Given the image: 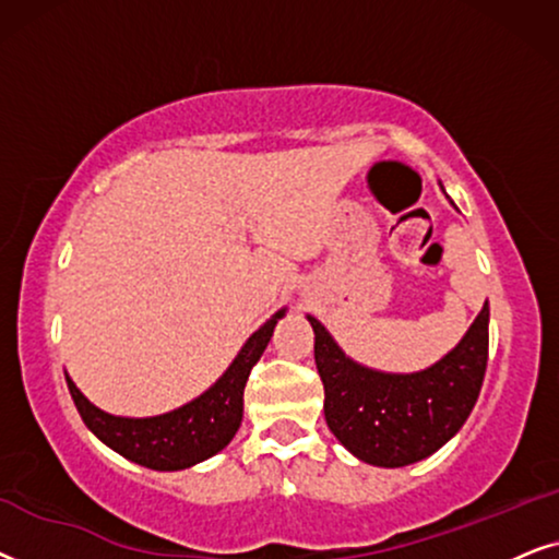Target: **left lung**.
Returning a JSON list of instances; mask_svg holds the SVG:
<instances>
[{
  "label": "left lung",
  "instance_id": "left-lung-1",
  "mask_svg": "<svg viewBox=\"0 0 559 559\" xmlns=\"http://www.w3.org/2000/svg\"><path fill=\"white\" fill-rule=\"evenodd\" d=\"M314 362L324 383V419L342 448L376 467H404L450 442L478 401L488 362V319L480 314L435 366L385 373L345 355L317 317Z\"/></svg>",
  "mask_w": 559,
  "mask_h": 559
}]
</instances>
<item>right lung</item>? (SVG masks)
<instances>
[{
	"label": "right lung",
	"instance_id": "add662e5",
	"mask_svg": "<svg viewBox=\"0 0 559 559\" xmlns=\"http://www.w3.org/2000/svg\"><path fill=\"white\" fill-rule=\"evenodd\" d=\"M286 317V307L278 309L267 322L255 330L245 342L229 368L206 389L202 396L189 404L158 416H117L94 406L76 389L66 373L71 399L76 404L81 419L92 435L107 444L109 450L128 457L151 471H186L204 460H210L233 442L242 424V393L248 376L260 355L265 353L273 337L278 319Z\"/></svg>",
	"mask_w": 559,
	"mask_h": 559
}]
</instances>
